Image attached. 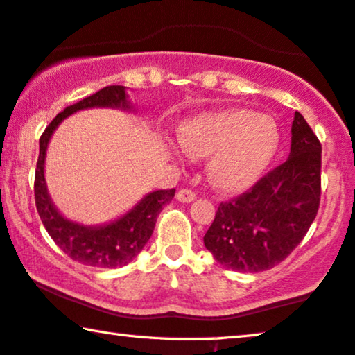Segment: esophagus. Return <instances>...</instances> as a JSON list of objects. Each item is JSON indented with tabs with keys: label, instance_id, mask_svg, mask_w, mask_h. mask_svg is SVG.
I'll list each match as a JSON object with an SVG mask.
<instances>
[{
	"label": "esophagus",
	"instance_id": "34e87169",
	"mask_svg": "<svg viewBox=\"0 0 355 355\" xmlns=\"http://www.w3.org/2000/svg\"><path fill=\"white\" fill-rule=\"evenodd\" d=\"M176 196L181 203H192L193 200H196L195 192H192V190H189V189H181Z\"/></svg>",
	"mask_w": 355,
	"mask_h": 355
}]
</instances>
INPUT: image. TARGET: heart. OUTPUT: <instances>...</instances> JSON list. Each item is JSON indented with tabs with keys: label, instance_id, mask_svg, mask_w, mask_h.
<instances>
[{
	"label": "heart",
	"instance_id": "heart-1",
	"mask_svg": "<svg viewBox=\"0 0 355 355\" xmlns=\"http://www.w3.org/2000/svg\"><path fill=\"white\" fill-rule=\"evenodd\" d=\"M178 139L193 159L209 157L206 174L212 187L234 193L250 187L270 165L279 147V130L263 114L223 109L187 117L179 125Z\"/></svg>",
	"mask_w": 355,
	"mask_h": 355
}]
</instances>
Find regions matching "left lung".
Listing matches in <instances>:
<instances>
[{"label": "left lung", "instance_id": "1", "mask_svg": "<svg viewBox=\"0 0 355 355\" xmlns=\"http://www.w3.org/2000/svg\"><path fill=\"white\" fill-rule=\"evenodd\" d=\"M288 159L236 200L220 203L206 249L227 270L259 272L281 263L308 233L320 201L318 136L295 112Z\"/></svg>", "mask_w": 355, "mask_h": 355}]
</instances>
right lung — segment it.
<instances>
[{"instance_id": "right-lung-1", "label": "right lung", "mask_w": 355, "mask_h": 355, "mask_svg": "<svg viewBox=\"0 0 355 355\" xmlns=\"http://www.w3.org/2000/svg\"><path fill=\"white\" fill-rule=\"evenodd\" d=\"M94 107H111L121 109L123 112H135L127 87L123 85L105 87L76 105L64 107V111L49 123L40 139V157H37L35 174L36 209L47 233L68 257L96 268H121L128 265L144 249L154 232L157 217L163 206L171 203L176 189L155 190L147 193L125 214L101 225H84L64 217L53 205L47 190V147L53 132L64 119L78 111Z\"/></svg>"}]
</instances>
